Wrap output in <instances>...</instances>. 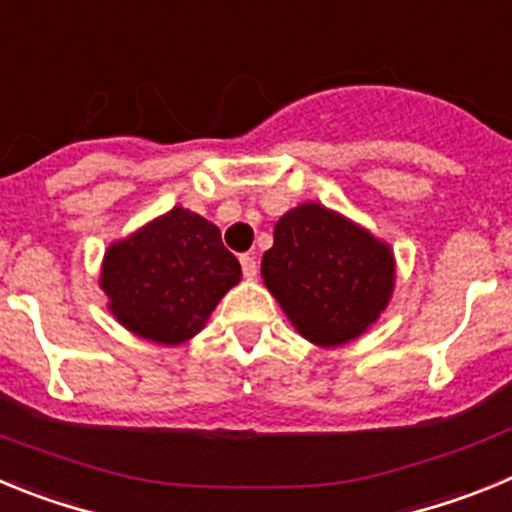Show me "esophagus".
Wrapping results in <instances>:
<instances>
[{"label":"esophagus","mask_w":512,"mask_h":512,"mask_svg":"<svg viewBox=\"0 0 512 512\" xmlns=\"http://www.w3.org/2000/svg\"><path fill=\"white\" fill-rule=\"evenodd\" d=\"M241 266H243V277H246V279H253V277H256V271H259V266H256V259H253L251 253H243Z\"/></svg>","instance_id":"1"}]
</instances>
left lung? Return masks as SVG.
Segmentation results:
<instances>
[{"label":"left lung","mask_w":512,"mask_h":512,"mask_svg":"<svg viewBox=\"0 0 512 512\" xmlns=\"http://www.w3.org/2000/svg\"><path fill=\"white\" fill-rule=\"evenodd\" d=\"M261 277L302 338L333 348L354 341L395 289V256L348 217L305 205L279 217Z\"/></svg>","instance_id":"8db88e82"}]
</instances>
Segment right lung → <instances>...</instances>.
Listing matches in <instances>:
<instances>
[{"instance_id": "1", "label": "right lung", "mask_w": 512, "mask_h": 512, "mask_svg": "<svg viewBox=\"0 0 512 512\" xmlns=\"http://www.w3.org/2000/svg\"><path fill=\"white\" fill-rule=\"evenodd\" d=\"M238 282L241 264L223 246L217 225L184 207L112 243L99 274L117 323L164 346L197 336Z\"/></svg>"}]
</instances>
